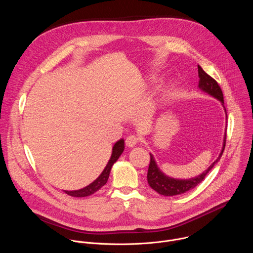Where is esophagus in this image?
I'll return each instance as SVG.
<instances>
[{"instance_id":"esophagus-1","label":"esophagus","mask_w":253,"mask_h":253,"mask_svg":"<svg viewBox=\"0 0 253 253\" xmlns=\"http://www.w3.org/2000/svg\"><path fill=\"white\" fill-rule=\"evenodd\" d=\"M125 142H126V145L128 147H133L139 142V138L137 136H135V135H130V136H128L126 138Z\"/></svg>"}]
</instances>
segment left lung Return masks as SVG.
<instances>
[{
	"label": "left lung",
	"instance_id": "obj_1",
	"mask_svg": "<svg viewBox=\"0 0 253 253\" xmlns=\"http://www.w3.org/2000/svg\"><path fill=\"white\" fill-rule=\"evenodd\" d=\"M198 77H199V84H198L199 89L209 94L210 96L214 97L215 99L219 100L224 107V100H223V94H222L221 88L219 87L217 82H216L212 77H210L207 73H205L203 69L199 65H198ZM225 113H226V110H225ZM225 142H226V133L224 135L221 152L217 157V159H216L203 173L189 179H176V178H172L165 175L157 166L153 155L150 154V164H149L148 173H147L148 184L153 190H155L156 192L164 196L180 195L193 189L200 182L203 181L207 173L214 167L216 163L220 160L225 148Z\"/></svg>",
	"mask_w": 253,
	"mask_h": 253
}]
</instances>
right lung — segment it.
<instances>
[{"instance_id":"right-lung-1","label":"right lung","mask_w":253,"mask_h":253,"mask_svg":"<svg viewBox=\"0 0 253 253\" xmlns=\"http://www.w3.org/2000/svg\"><path fill=\"white\" fill-rule=\"evenodd\" d=\"M124 148H125L124 140L120 139L119 141H117L114 144L113 149H112V154H111L109 161H108L106 167L104 168V170L102 171V173L99 175V177L96 180H94L91 184H89L88 186H86L82 189L72 190V191L65 190L64 192L70 196H73V197H86V196L94 194L96 191H98L100 188H102L107 183L108 178H109V175L111 172V168L114 165V163L118 160L120 155L123 153Z\"/></svg>"}]
</instances>
